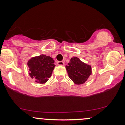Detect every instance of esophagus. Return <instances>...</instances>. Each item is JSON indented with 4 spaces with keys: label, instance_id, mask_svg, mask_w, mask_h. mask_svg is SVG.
Instances as JSON below:
<instances>
[{
    "label": "esophagus",
    "instance_id": "1",
    "mask_svg": "<svg viewBox=\"0 0 125 125\" xmlns=\"http://www.w3.org/2000/svg\"><path fill=\"white\" fill-rule=\"evenodd\" d=\"M57 64L59 66H63L64 63L63 61H58L57 62Z\"/></svg>",
    "mask_w": 125,
    "mask_h": 125
}]
</instances>
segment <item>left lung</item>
<instances>
[{"label":"left lung","instance_id":"8db88e82","mask_svg":"<svg viewBox=\"0 0 125 125\" xmlns=\"http://www.w3.org/2000/svg\"><path fill=\"white\" fill-rule=\"evenodd\" d=\"M66 69L70 79L77 84L84 83L92 73L91 66L76 57L71 58L70 62L66 66Z\"/></svg>","mask_w":125,"mask_h":125}]
</instances>
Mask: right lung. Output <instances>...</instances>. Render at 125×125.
<instances>
[{
    "mask_svg": "<svg viewBox=\"0 0 125 125\" xmlns=\"http://www.w3.org/2000/svg\"><path fill=\"white\" fill-rule=\"evenodd\" d=\"M28 65L31 77L40 83H44L48 81L55 66L53 59L44 54L31 59L28 61Z\"/></svg>",
    "mask_w": 125,
    "mask_h": 125,
    "instance_id": "1",
    "label": "right lung"
}]
</instances>
